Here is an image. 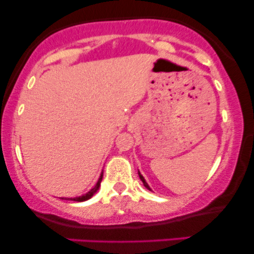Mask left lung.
<instances>
[{"label":"left lung","instance_id":"left-lung-1","mask_svg":"<svg viewBox=\"0 0 254 254\" xmlns=\"http://www.w3.org/2000/svg\"><path fill=\"white\" fill-rule=\"evenodd\" d=\"M138 176H139V179H141V180H142V183H143V185L145 186V189H148V190H149V191H151L150 186H149V185H148V184H147V182H145L144 177H143V176H142V174H141V173H139V172H138Z\"/></svg>","mask_w":254,"mask_h":254}]
</instances>
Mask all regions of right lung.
<instances>
[{"label":"right lung","mask_w":254,"mask_h":254,"mask_svg":"<svg viewBox=\"0 0 254 254\" xmlns=\"http://www.w3.org/2000/svg\"><path fill=\"white\" fill-rule=\"evenodd\" d=\"M101 180H103V173L100 174V178H99V180H98V183L95 184V186L93 189H90V190L87 192V193H84V194H82V196H80V197H74V198H62V199H65V200H74V202H84V200H88L89 198H92L93 196H94L95 193H97L98 192V190H99V188H100V184H101Z\"/></svg>","instance_id":"obj_1"}]
</instances>
